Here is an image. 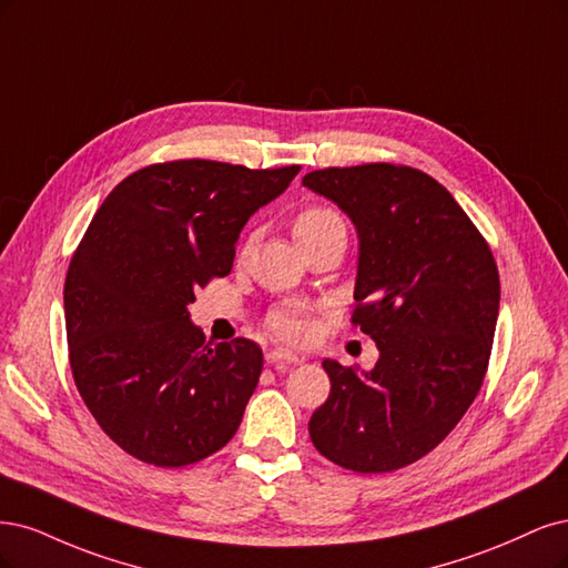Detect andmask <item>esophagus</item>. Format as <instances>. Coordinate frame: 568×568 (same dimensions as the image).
Listing matches in <instances>:
<instances>
[{
    "label": "esophagus",
    "mask_w": 568,
    "mask_h": 568,
    "mask_svg": "<svg viewBox=\"0 0 568 568\" xmlns=\"http://www.w3.org/2000/svg\"><path fill=\"white\" fill-rule=\"evenodd\" d=\"M266 361H268V363H287V365H297V363H302L304 358H302V356H297V354L283 352V349H271V352L266 354Z\"/></svg>",
    "instance_id": "esophagus-1"
}]
</instances>
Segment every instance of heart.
Returning <instances> with one entry per match:
<instances>
[{"label": "heart", "instance_id": "1", "mask_svg": "<svg viewBox=\"0 0 568 568\" xmlns=\"http://www.w3.org/2000/svg\"><path fill=\"white\" fill-rule=\"evenodd\" d=\"M325 231H344L346 233L344 216L339 214V210H335L331 205H308L295 216V222H292V233H295L297 243L308 241V237L321 235ZM245 252H247V247H245ZM266 327L276 339L287 342V344H300L311 333L308 311L302 304H292V302L278 304L276 308L268 311Z\"/></svg>", "mask_w": 568, "mask_h": 568}]
</instances>
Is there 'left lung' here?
Instances as JSON below:
<instances>
[{
	"label": "left lung",
	"instance_id": "1",
	"mask_svg": "<svg viewBox=\"0 0 568 568\" xmlns=\"http://www.w3.org/2000/svg\"><path fill=\"white\" fill-rule=\"evenodd\" d=\"M302 184L335 200L358 229L352 323L379 349L363 375L323 361L331 396L308 419L311 442L352 471L408 467L444 442L481 389L498 264L455 197L408 164L325 168Z\"/></svg>",
	"mask_w": 568,
	"mask_h": 568
}]
</instances>
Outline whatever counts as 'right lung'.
Returning <instances> with one entry per match:
<instances>
[{
  "mask_svg": "<svg viewBox=\"0 0 568 568\" xmlns=\"http://www.w3.org/2000/svg\"><path fill=\"white\" fill-rule=\"evenodd\" d=\"M300 170L155 162L122 179L87 226L63 287L70 371L99 427L136 460L186 467L241 427L260 344L205 342L186 306L229 276L241 229Z\"/></svg>",
  "mask_w": 568,
  "mask_h": 568,
  "instance_id": "1",
  "label": "right lung"
}]
</instances>
